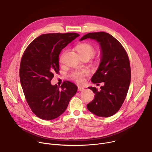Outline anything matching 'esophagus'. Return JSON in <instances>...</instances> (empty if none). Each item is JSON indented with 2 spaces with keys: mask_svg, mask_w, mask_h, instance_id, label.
Wrapping results in <instances>:
<instances>
[{
  "mask_svg": "<svg viewBox=\"0 0 152 152\" xmlns=\"http://www.w3.org/2000/svg\"><path fill=\"white\" fill-rule=\"evenodd\" d=\"M77 90H78L79 91H82L84 90V88L83 87V86H78V87H77Z\"/></svg>",
  "mask_w": 152,
  "mask_h": 152,
  "instance_id": "obj_1",
  "label": "esophagus"
}]
</instances>
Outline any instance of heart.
<instances>
[{
    "instance_id": "1",
    "label": "heart",
    "mask_w": 152,
    "mask_h": 152,
    "mask_svg": "<svg viewBox=\"0 0 152 152\" xmlns=\"http://www.w3.org/2000/svg\"><path fill=\"white\" fill-rule=\"evenodd\" d=\"M76 50L80 56L88 55L91 57L94 55L95 52L94 48L88 43H81V44L78 45L76 47ZM64 54V53L62 54L60 58L61 61H62ZM88 74V72L86 70L76 71L72 74V78L77 82H82L83 80V77Z\"/></svg>"
}]
</instances>
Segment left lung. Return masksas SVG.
<instances>
[{"label":"left lung","mask_w":152,"mask_h":152,"mask_svg":"<svg viewBox=\"0 0 152 152\" xmlns=\"http://www.w3.org/2000/svg\"><path fill=\"white\" fill-rule=\"evenodd\" d=\"M87 38L96 41L101 50L100 64L91 82H104V85L100 86V91L95 87H88L95 96L86 106L96 115L108 117L120 110L126 97L131 78L129 59L121 43L110 34L88 33L80 41Z\"/></svg>","instance_id":"8db88e82"}]
</instances>
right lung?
Masks as SVG:
<instances>
[{
  "mask_svg": "<svg viewBox=\"0 0 152 152\" xmlns=\"http://www.w3.org/2000/svg\"><path fill=\"white\" fill-rule=\"evenodd\" d=\"M79 36L76 33L41 35L30 43L21 58L20 83L31 110L41 119L58 117L77 92L73 82H64L60 87L50 81L59 72L62 49Z\"/></svg>",
  "mask_w": 152,
  "mask_h": 152,
  "instance_id": "1",
  "label": "right lung"
}]
</instances>
